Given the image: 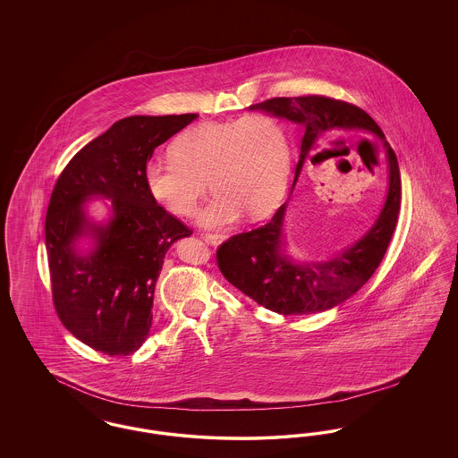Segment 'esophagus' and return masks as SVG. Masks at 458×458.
Segmentation results:
<instances>
[{
  "label": "esophagus",
  "mask_w": 458,
  "mask_h": 458,
  "mask_svg": "<svg viewBox=\"0 0 458 458\" xmlns=\"http://www.w3.org/2000/svg\"><path fill=\"white\" fill-rule=\"evenodd\" d=\"M226 239L225 235H218V233H209V235H204V240L209 242L211 245H219L223 240Z\"/></svg>",
  "instance_id": "obj_1"
}]
</instances>
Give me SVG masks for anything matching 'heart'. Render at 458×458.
<instances>
[{
    "label": "heart",
    "instance_id": "obj_1",
    "mask_svg": "<svg viewBox=\"0 0 458 458\" xmlns=\"http://www.w3.org/2000/svg\"><path fill=\"white\" fill-rule=\"evenodd\" d=\"M172 154L174 159L146 165V187L166 211L191 216L209 182L215 194L197 218L204 228L232 225L245 211L261 218L284 197L290 144L282 123L269 114L197 125L174 140Z\"/></svg>",
    "mask_w": 458,
    "mask_h": 458
}]
</instances>
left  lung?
Instances as JSON below:
<instances>
[{
  "label": "left lung",
  "mask_w": 458,
  "mask_h": 458,
  "mask_svg": "<svg viewBox=\"0 0 458 458\" xmlns=\"http://www.w3.org/2000/svg\"><path fill=\"white\" fill-rule=\"evenodd\" d=\"M250 111L288 120L301 127V154L292 191L312 148L321 140L364 137L381 142L388 165V189L377 218L369 230L349 247L323 261L297 259L284 237L286 206L264 226L226 240L218 249L223 276L258 304L278 314H316L349 301L368 284L386 249L398 221L402 180L396 156L383 131L364 109L325 96L275 98L249 106ZM290 191V194H292Z\"/></svg>",
  "instance_id": "left-lung-1"
}]
</instances>
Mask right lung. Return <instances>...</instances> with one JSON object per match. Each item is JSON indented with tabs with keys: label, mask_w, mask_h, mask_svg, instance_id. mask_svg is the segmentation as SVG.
I'll return each instance as SVG.
<instances>
[{
	"label": "right lung",
	"mask_w": 458,
	"mask_h": 458,
	"mask_svg": "<svg viewBox=\"0 0 458 458\" xmlns=\"http://www.w3.org/2000/svg\"><path fill=\"white\" fill-rule=\"evenodd\" d=\"M199 114L118 120L72 157L46 215L53 301L64 327L90 349L131 355L153 325L154 288L165 256L192 232L154 200L144 170L154 149ZM109 199L94 219L88 206Z\"/></svg>",
	"instance_id": "add662e5"
}]
</instances>
